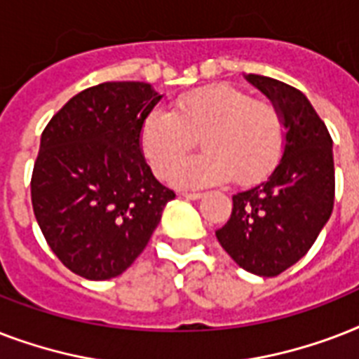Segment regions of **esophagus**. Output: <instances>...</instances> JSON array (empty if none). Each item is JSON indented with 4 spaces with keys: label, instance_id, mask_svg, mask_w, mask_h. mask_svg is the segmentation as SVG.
Listing matches in <instances>:
<instances>
[{
    "label": "esophagus",
    "instance_id": "obj_1",
    "mask_svg": "<svg viewBox=\"0 0 359 359\" xmlns=\"http://www.w3.org/2000/svg\"><path fill=\"white\" fill-rule=\"evenodd\" d=\"M182 197L190 199V201H197V199H201L203 194H188V191H184V194H182Z\"/></svg>",
    "mask_w": 359,
    "mask_h": 359
}]
</instances>
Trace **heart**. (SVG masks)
<instances>
[{"label": "heart", "mask_w": 359, "mask_h": 359, "mask_svg": "<svg viewBox=\"0 0 359 359\" xmlns=\"http://www.w3.org/2000/svg\"><path fill=\"white\" fill-rule=\"evenodd\" d=\"M196 137L202 154L175 166ZM283 141L278 108L227 83L182 95L171 111L152 109L140 130L141 151L154 175L165 177L174 165L169 180L179 188L222 184L233 175L238 184H251L276 165Z\"/></svg>", "instance_id": "1"}]
</instances>
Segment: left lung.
I'll list each match as a JSON object with an SVG mask.
<instances>
[{
  "label": "left lung",
  "instance_id": "obj_1",
  "mask_svg": "<svg viewBox=\"0 0 359 359\" xmlns=\"http://www.w3.org/2000/svg\"><path fill=\"white\" fill-rule=\"evenodd\" d=\"M244 78L278 108L283 152L266 180L233 196L216 236L240 268L273 278L306 255L332 216L334 141L304 93L266 76Z\"/></svg>",
  "mask_w": 359,
  "mask_h": 359
}]
</instances>
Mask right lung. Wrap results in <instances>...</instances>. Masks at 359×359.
<instances>
[{"instance_id": "1", "label": "right lung", "mask_w": 359, "mask_h": 359, "mask_svg": "<svg viewBox=\"0 0 359 359\" xmlns=\"http://www.w3.org/2000/svg\"><path fill=\"white\" fill-rule=\"evenodd\" d=\"M162 97L143 81L100 83L70 98L42 132L33 212L59 261L81 278L121 276L175 197L140 145L141 123Z\"/></svg>"}]
</instances>
